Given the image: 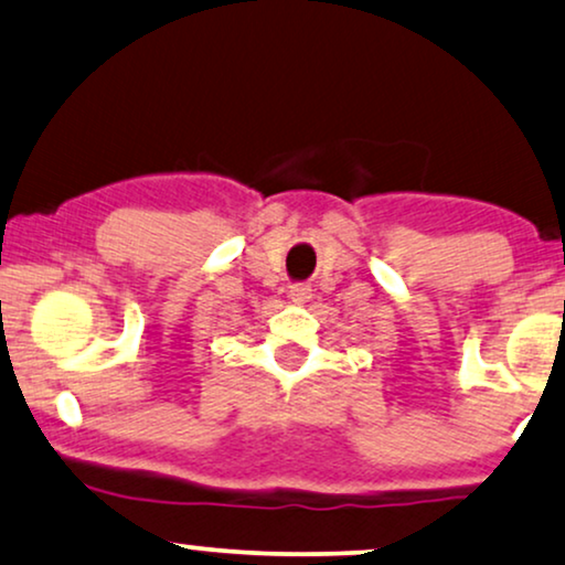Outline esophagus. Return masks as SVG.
Here are the masks:
<instances>
[{
	"instance_id": "esophagus-1",
	"label": "esophagus",
	"mask_w": 565,
	"mask_h": 565,
	"mask_svg": "<svg viewBox=\"0 0 565 565\" xmlns=\"http://www.w3.org/2000/svg\"><path fill=\"white\" fill-rule=\"evenodd\" d=\"M289 297L295 299V302H307V299L312 297V289L307 287V284H295V287L289 289Z\"/></svg>"
}]
</instances>
